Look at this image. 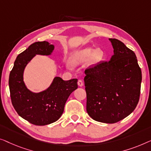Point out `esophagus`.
I'll list each match as a JSON object with an SVG mask.
<instances>
[{
    "instance_id": "obj_1",
    "label": "esophagus",
    "mask_w": 151,
    "mask_h": 151,
    "mask_svg": "<svg viewBox=\"0 0 151 151\" xmlns=\"http://www.w3.org/2000/svg\"><path fill=\"white\" fill-rule=\"evenodd\" d=\"M78 86L79 87H82L83 86V82L82 80L78 81Z\"/></svg>"
}]
</instances>
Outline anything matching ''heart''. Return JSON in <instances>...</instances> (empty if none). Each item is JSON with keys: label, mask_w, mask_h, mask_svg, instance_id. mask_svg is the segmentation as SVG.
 <instances>
[{"label": "heart", "mask_w": 151, "mask_h": 151, "mask_svg": "<svg viewBox=\"0 0 151 151\" xmlns=\"http://www.w3.org/2000/svg\"><path fill=\"white\" fill-rule=\"evenodd\" d=\"M105 52L101 48L86 47L75 50L70 55L69 63L73 66H77L86 62L89 66H96L104 60Z\"/></svg>", "instance_id": "obj_1"}]
</instances>
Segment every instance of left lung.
Wrapping results in <instances>:
<instances>
[{
  "label": "left lung",
  "instance_id": "left-lung-1",
  "mask_svg": "<svg viewBox=\"0 0 151 151\" xmlns=\"http://www.w3.org/2000/svg\"><path fill=\"white\" fill-rule=\"evenodd\" d=\"M114 55L108 62L86 70V109L93 120L117 122L132 113L138 103L142 71L135 52L117 39L109 38Z\"/></svg>",
  "mask_w": 151,
  "mask_h": 151
}]
</instances>
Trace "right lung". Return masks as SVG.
Returning <instances> with one entry per match:
<instances>
[{
    "label": "right lung",
    "mask_w": 151,
    "mask_h": 151,
    "mask_svg": "<svg viewBox=\"0 0 151 151\" xmlns=\"http://www.w3.org/2000/svg\"><path fill=\"white\" fill-rule=\"evenodd\" d=\"M55 46L49 42H37L19 54L9 78L12 103L18 115L31 124L44 126L57 121L62 115L66 101L78 88L77 79L63 81L55 76L49 87L42 92H33L24 81L27 64L36 55H51Z\"/></svg>",
    "instance_id": "1"
}]
</instances>
